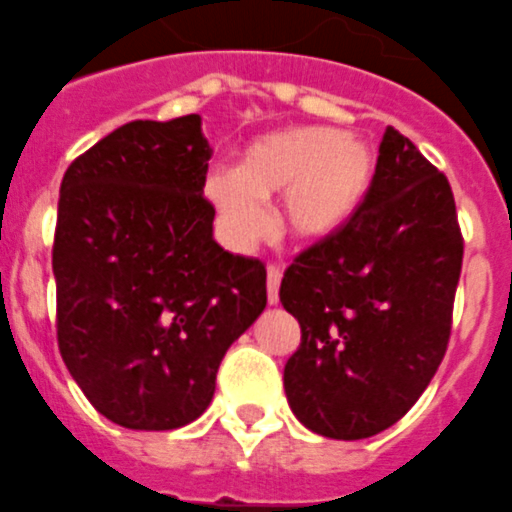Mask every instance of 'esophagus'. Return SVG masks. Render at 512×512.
Instances as JSON below:
<instances>
[{
	"label": "esophagus",
	"mask_w": 512,
	"mask_h": 512,
	"mask_svg": "<svg viewBox=\"0 0 512 512\" xmlns=\"http://www.w3.org/2000/svg\"><path fill=\"white\" fill-rule=\"evenodd\" d=\"M278 288H281V270L270 265L268 268V301L278 304Z\"/></svg>",
	"instance_id": "esophagus-1"
}]
</instances>
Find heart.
<instances>
[{"instance_id": "obj_1", "label": "heart", "mask_w": 512, "mask_h": 512, "mask_svg": "<svg viewBox=\"0 0 512 512\" xmlns=\"http://www.w3.org/2000/svg\"><path fill=\"white\" fill-rule=\"evenodd\" d=\"M376 154L358 133L327 126H291L265 133L239 157L234 175L216 172L206 195L229 239L250 247L265 231L260 203L273 201L278 229L299 244L330 239L353 219L368 195Z\"/></svg>"}]
</instances>
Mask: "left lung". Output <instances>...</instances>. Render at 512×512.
Here are the masks:
<instances>
[{"instance_id":"left-lung-1","label":"left lung","mask_w":512,"mask_h":512,"mask_svg":"<svg viewBox=\"0 0 512 512\" xmlns=\"http://www.w3.org/2000/svg\"><path fill=\"white\" fill-rule=\"evenodd\" d=\"M461 260L446 175L389 126L353 219L283 273L281 304L301 324L283 371L293 415L335 441L402 420L446 355Z\"/></svg>"}]
</instances>
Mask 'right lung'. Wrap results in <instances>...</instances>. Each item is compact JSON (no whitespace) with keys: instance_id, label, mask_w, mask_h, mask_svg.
<instances>
[{"instance_id":"add662e5","label":"right lung","mask_w":512,"mask_h":512,"mask_svg":"<svg viewBox=\"0 0 512 512\" xmlns=\"http://www.w3.org/2000/svg\"><path fill=\"white\" fill-rule=\"evenodd\" d=\"M211 154L201 115L133 121L61 180L59 350L92 407L123 428L201 417L221 358L268 304L265 265L213 239Z\"/></svg>"}]
</instances>
